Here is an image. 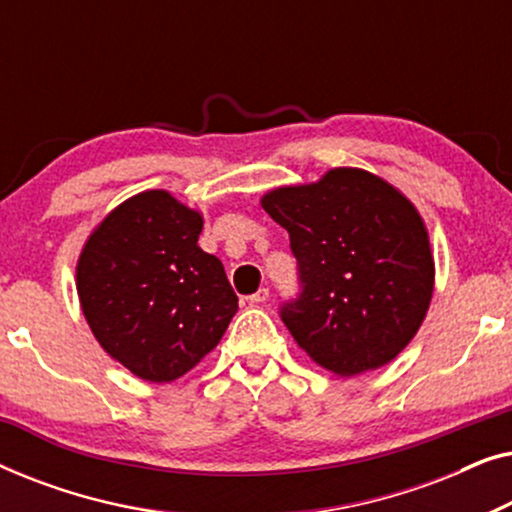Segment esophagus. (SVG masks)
Wrapping results in <instances>:
<instances>
[{"label": "esophagus", "mask_w": 512, "mask_h": 512, "mask_svg": "<svg viewBox=\"0 0 512 512\" xmlns=\"http://www.w3.org/2000/svg\"><path fill=\"white\" fill-rule=\"evenodd\" d=\"M268 298H270V289H265V286H263V289H258L256 293H251V296H249L247 300H249L251 305H261V303H265V300H268Z\"/></svg>", "instance_id": "34e87169"}]
</instances>
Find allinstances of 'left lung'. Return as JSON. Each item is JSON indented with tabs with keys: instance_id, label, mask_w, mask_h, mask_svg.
I'll list each match as a JSON object with an SVG mask.
<instances>
[{
	"instance_id": "left-lung-1",
	"label": "left lung",
	"mask_w": 512,
	"mask_h": 512,
	"mask_svg": "<svg viewBox=\"0 0 512 512\" xmlns=\"http://www.w3.org/2000/svg\"><path fill=\"white\" fill-rule=\"evenodd\" d=\"M261 205L298 263V296L279 307L298 345L347 377L396 359L433 293L429 235L410 200L375 174L338 167Z\"/></svg>"
}]
</instances>
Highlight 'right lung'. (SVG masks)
Instances as JSON below:
<instances>
[{
  "instance_id": "right-lung-1",
  "label": "right lung",
  "mask_w": 512,
  "mask_h": 512,
  "mask_svg": "<svg viewBox=\"0 0 512 512\" xmlns=\"http://www.w3.org/2000/svg\"><path fill=\"white\" fill-rule=\"evenodd\" d=\"M202 216L165 191L116 207L76 268L104 352L149 382H172L219 345L237 312L223 263L198 247Z\"/></svg>"
}]
</instances>
